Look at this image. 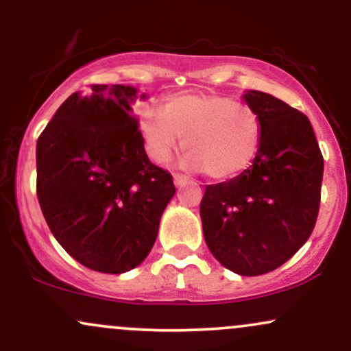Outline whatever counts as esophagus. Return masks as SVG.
<instances>
[{
    "instance_id": "34e87169",
    "label": "esophagus",
    "mask_w": 351,
    "mask_h": 351,
    "mask_svg": "<svg viewBox=\"0 0 351 351\" xmlns=\"http://www.w3.org/2000/svg\"><path fill=\"white\" fill-rule=\"evenodd\" d=\"M173 180H175V184H176V186H183L184 183H188V181H189L188 176L180 175V173H176V175L173 176Z\"/></svg>"
}]
</instances>
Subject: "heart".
Wrapping results in <instances>:
<instances>
[{
  "instance_id": "b5f03b06",
  "label": "heart",
  "mask_w": 351,
  "mask_h": 351,
  "mask_svg": "<svg viewBox=\"0 0 351 351\" xmlns=\"http://www.w3.org/2000/svg\"><path fill=\"white\" fill-rule=\"evenodd\" d=\"M136 127L145 152L155 163H165L183 138L189 170L206 171L226 180L244 171L256 158L263 138L259 115L251 107L215 94H175L163 110L143 106Z\"/></svg>"
}]
</instances>
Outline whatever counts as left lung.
Instances as JSON below:
<instances>
[{
	"instance_id": "1",
	"label": "left lung",
	"mask_w": 351,
	"mask_h": 351,
	"mask_svg": "<svg viewBox=\"0 0 351 351\" xmlns=\"http://www.w3.org/2000/svg\"><path fill=\"white\" fill-rule=\"evenodd\" d=\"M263 138L252 165L236 178L208 184L199 206L208 249L229 271L261 276L280 267L315 226L324 156L307 115L280 99L245 90Z\"/></svg>"
}]
</instances>
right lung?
Masks as SVG:
<instances>
[{
  "mask_svg": "<svg viewBox=\"0 0 351 351\" xmlns=\"http://www.w3.org/2000/svg\"><path fill=\"white\" fill-rule=\"evenodd\" d=\"M132 86H92L58 108L36 145L38 199L64 251L97 272L145 261L175 196L168 171L148 160Z\"/></svg>",
  "mask_w": 351,
  "mask_h": 351,
  "instance_id": "1",
  "label": "right lung"
}]
</instances>
